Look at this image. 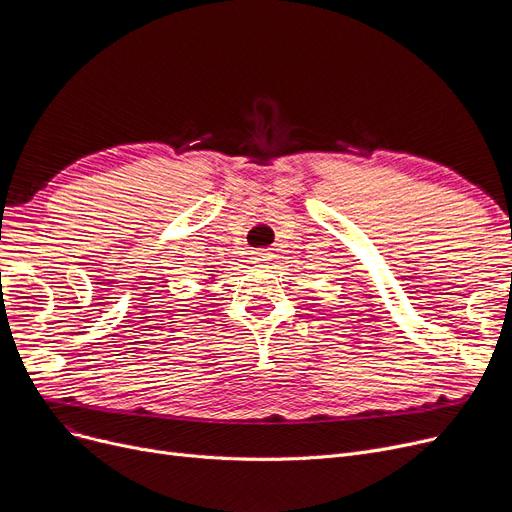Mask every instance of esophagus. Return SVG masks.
<instances>
[{
  "mask_svg": "<svg viewBox=\"0 0 512 512\" xmlns=\"http://www.w3.org/2000/svg\"><path fill=\"white\" fill-rule=\"evenodd\" d=\"M272 259H274V255H272V253H267V251H255V255H253V263H257L259 267L270 265V263H272Z\"/></svg>",
  "mask_w": 512,
  "mask_h": 512,
  "instance_id": "obj_1",
  "label": "esophagus"
}]
</instances>
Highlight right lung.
<instances>
[{
  "mask_svg": "<svg viewBox=\"0 0 512 512\" xmlns=\"http://www.w3.org/2000/svg\"><path fill=\"white\" fill-rule=\"evenodd\" d=\"M209 280H211V282H213V280H215V278H213V276H211V278H209Z\"/></svg>",
  "mask_w": 512,
  "mask_h": 512,
  "instance_id": "1",
  "label": "right lung"
}]
</instances>
